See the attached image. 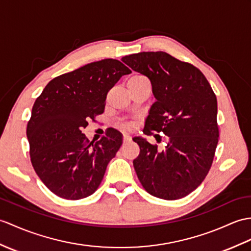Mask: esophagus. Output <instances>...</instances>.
Listing matches in <instances>:
<instances>
[{
    "label": "esophagus",
    "mask_w": 251,
    "mask_h": 251,
    "mask_svg": "<svg viewBox=\"0 0 251 251\" xmlns=\"http://www.w3.org/2000/svg\"><path fill=\"white\" fill-rule=\"evenodd\" d=\"M130 139H131V137H130L129 135H128V133H124V136H123V140H124L125 142H126V141H129Z\"/></svg>",
    "instance_id": "obj_1"
}]
</instances>
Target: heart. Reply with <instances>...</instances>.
Here are the masks:
<instances>
[{
  "instance_id": "heart-1",
  "label": "heart",
  "mask_w": 251,
  "mask_h": 251,
  "mask_svg": "<svg viewBox=\"0 0 251 251\" xmlns=\"http://www.w3.org/2000/svg\"><path fill=\"white\" fill-rule=\"evenodd\" d=\"M141 77H143V75H133L131 78H141Z\"/></svg>"
}]
</instances>
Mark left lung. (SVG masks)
Wrapping results in <instances>:
<instances>
[{
  "label": "left lung",
  "instance_id": "1",
  "mask_svg": "<svg viewBox=\"0 0 251 251\" xmlns=\"http://www.w3.org/2000/svg\"><path fill=\"white\" fill-rule=\"evenodd\" d=\"M122 61L152 83L156 101L143 132L169 137L162 151L133 138L140 147L133 160L140 183L160 199L184 198L203 182L213 164L219 137L216 95L200 69L166 52H140Z\"/></svg>",
  "mask_w": 251,
  "mask_h": 251
}]
</instances>
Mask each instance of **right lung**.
I'll return each instance as SVG.
<instances>
[{"instance_id":"obj_1","label":"right lung","mask_w":251,"mask_h":251,"mask_svg":"<svg viewBox=\"0 0 251 251\" xmlns=\"http://www.w3.org/2000/svg\"><path fill=\"white\" fill-rule=\"evenodd\" d=\"M130 73L118 60L93 62L52 79L36 98L26 127L31 162L54 195L79 200L100 185L122 133L111 128L94 143L81 129L103 112L108 92Z\"/></svg>"}]
</instances>
